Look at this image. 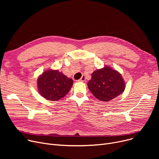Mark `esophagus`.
I'll return each instance as SVG.
<instances>
[{
  "label": "esophagus",
  "instance_id": "34e87169",
  "mask_svg": "<svg viewBox=\"0 0 159 159\" xmlns=\"http://www.w3.org/2000/svg\"><path fill=\"white\" fill-rule=\"evenodd\" d=\"M85 80H86V77H85V76H84V75H82L81 79L79 80V82H84Z\"/></svg>",
  "mask_w": 159,
  "mask_h": 159
}]
</instances>
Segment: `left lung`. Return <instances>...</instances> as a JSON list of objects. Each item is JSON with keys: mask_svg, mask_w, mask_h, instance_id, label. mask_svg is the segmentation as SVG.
<instances>
[{"mask_svg": "<svg viewBox=\"0 0 159 159\" xmlns=\"http://www.w3.org/2000/svg\"><path fill=\"white\" fill-rule=\"evenodd\" d=\"M88 87L92 94L101 101H110L125 89V82L120 73L109 66L94 71Z\"/></svg>", "mask_w": 159, "mask_h": 159, "instance_id": "left-lung-1", "label": "left lung"}]
</instances>
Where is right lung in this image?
Returning <instances> with one entry per match:
<instances>
[{"instance_id":"1","label":"right lung","mask_w":159,"mask_h":159,"mask_svg":"<svg viewBox=\"0 0 159 159\" xmlns=\"http://www.w3.org/2000/svg\"><path fill=\"white\" fill-rule=\"evenodd\" d=\"M73 81L58 70H49L43 73L37 79L39 93L49 101H56L68 93Z\"/></svg>"}]
</instances>
